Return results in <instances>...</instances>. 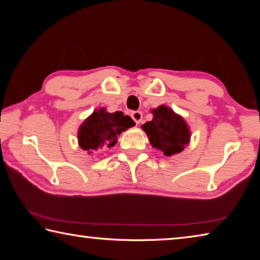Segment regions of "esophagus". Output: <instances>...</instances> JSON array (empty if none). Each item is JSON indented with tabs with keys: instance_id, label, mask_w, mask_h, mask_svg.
Instances as JSON below:
<instances>
[{
	"instance_id": "esophagus-1",
	"label": "esophagus",
	"mask_w": 260,
	"mask_h": 260,
	"mask_svg": "<svg viewBox=\"0 0 260 260\" xmlns=\"http://www.w3.org/2000/svg\"><path fill=\"white\" fill-rule=\"evenodd\" d=\"M132 118H133V120L136 122V124H140L141 121H142V112L140 111H134L132 112Z\"/></svg>"
}]
</instances>
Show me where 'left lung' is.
Masks as SVG:
<instances>
[{
	"mask_svg": "<svg viewBox=\"0 0 260 260\" xmlns=\"http://www.w3.org/2000/svg\"><path fill=\"white\" fill-rule=\"evenodd\" d=\"M153 118L142 125L152 148L160 150L165 156L181 152L190 142V129L182 116L175 113L166 105L151 109Z\"/></svg>",
	"mask_w": 260,
	"mask_h": 260,
	"instance_id": "1",
	"label": "left lung"
}]
</instances>
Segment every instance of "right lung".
<instances>
[{
    "label": "right lung",
    "mask_w": 260,
    "mask_h": 260,
    "mask_svg": "<svg viewBox=\"0 0 260 260\" xmlns=\"http://www.w3.org/2000/svg\"><path fill=\"white\" fill-rule=\"evenodd\" d=\"M134 125L135 122L129 116H125L120 111L110 113L105 108H100L79 127V147L88 153L103 148H112L117 143L118 136Z\"/></svg>",
    "instance_id": "right-lung-1"
}]
</instances>
